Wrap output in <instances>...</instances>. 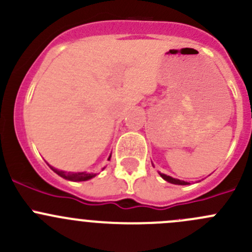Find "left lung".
<instances>
[{"label": "left lung", "mask_w": 252, "mask_h": 252, "mask_svg": "<svg viewBox=\"0 0 252 252\" xmlns=\"http://www.w3.org/2000/svg\"><path fill=\"white\" fill-rule=\"evenodd\" d=\"M161 175H162V178H163L164 180L172 183V184H178V185H187L188 184V183L184 182V180L175 179V178H172V177H169V175H166V174H161Z\"/></svg>", "instance_id": "obj_1"}]
</instances>
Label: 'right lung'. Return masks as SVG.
Wrapping results in <instances>:
<instances>
[{
    "label": "right lung",
    "mask_w": 252,
    "mask_h": 252,
    "mask_svg": "<svg viewBox=\"0 0 252 252\" xmlns=\"http://www.w3.org/2000/svg\"><path fill=\"white\" fill-rule=\"evenodd\" d=\"M110 158H111V156H110ZM110 158H108V159H110ZM51 169H52L55 173H57L58 175H61L62 178H64V179L73 180V182H84V180H89V179H91V178H94L96 175V174H93V173H85V172H83V173H72V172H63V171H60V169L53 168V167H51Z\"/></svg>",
    "instance_id": "right-lung-1"
}]
</instances>
